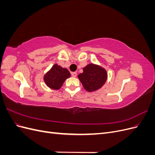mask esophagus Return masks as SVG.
<instances>
[{
  "label": "esophagus",
  "instance_id": "obj_1",
  "mask_svg": "<svg viewBox=\"0 0 155 155\" xmlns=\"http://www.w3.org/2000/svg\"><path fill=\"white\" fill-rule=\"evenodd\" d=\"M71 75H72V77L75 78V77H76V76H77V73H76V72H72V73H71Z\"/></svg>",
  "mask_w": 155,
  "mask_h": 155
}]
</instances>
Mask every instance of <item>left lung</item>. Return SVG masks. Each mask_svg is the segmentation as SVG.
<instances>
[{
	"label": "left lung",
	"instance_id": "obj_1",
	"mask_svg": "<svg viewBox=\"0 0 155 155\" xmlns=\"http://www.w3.org/2000/svg\"><path fill=\"white\" fill-rule=\"evenodd\" d=\"M107 78L106 70L94 64H89L84 67L83 72L78 75V78L83 87L88 92L100 88L105 84Z\"/></svg>",
	"mask_w": 155,
	"mask_h": 155
}]
</instances>
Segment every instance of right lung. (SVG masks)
<instances>
[{
    "label": "right lung",
    "instance_id": "add662e5",
    "mask_svg": "<svg viewBox=\"0 0 155 155\" xmlns=\"http://www.w3.org/2000/svg\"><path fill=\"white\" fill-rule=\"evenodd\" d=\"M70 76V74L67 69L55 64L50 71L46 74L44 80L48 87L55 90H58L61 87L65 79Z\"/></svg>",
    "mask_w": 155,
    "mask_h": 155
}]
</instances>
